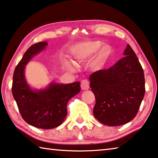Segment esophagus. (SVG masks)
<instances>
[{
    "instance_id": "esophagus-1",
    "label": "esophagus",
    "mask_w": 158,
    "mask_h": 158,
    "mask_svg": "<svg viewBox=\"0 0 158 158\" xmlns=\"http://www.w3.org/2000/svg\"><path fill=\"white\" fill-rule=\"evenodd\" d=\"M81 88L82 90H88L89 89V82L88 80H82L81 82Z\"/></svg>"
}]
</instances>
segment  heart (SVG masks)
Masks as SVG:
<instances>
[{
  "instance_id": "obj_1",
  "label": "heart",
  "mask_w": 158,
  "mask_h": 158,
  "mask_svg": "<svg viewBox=\"0 0 158 158\" xmlns=\"http://www.w3.org/2000/svg\"><path fill=\"white\" fill-rule=\"evenodd\" d=\"M97 52L98 53L92 62V67L96 71H100L106 66L113 56L114 50L110 45H103L101 41L85 42L76 48L74 57L77 61L84 62L91 58ZM72 65L74 67L73 64Z\"/></svg>"
}]
</instances>
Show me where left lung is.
Wrapping results in <instances>:
<instances>
[{
    "mask_svg": "<svg viewBox=\"0 0 158 158\" xmlns=\"http://www.w3.org/2000/svg\"><path fill=\"white\" fill-rule=\"evenodd\" d=\"M124 55L110 68L89 77L90 86L96 98L94 115L107 126H120L131 122L144 97L143 70L129 44Z\"/></svg>",
    "mask_w": 158,
    "mask_h": 158,
    "instance_id": "1",
    "label": "left lung"
}]
</instances>
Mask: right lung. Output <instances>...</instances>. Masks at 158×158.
Listing matches in <instances>:
<instances>
[{"label": "right lung", "mask_w": 158, "mask_h": 158, "mask_svg": "<svg viewBox=\"0 0 158 158\" xmlns=\"http://www.w3.org/2000/svg\"><path fill=\"white\" fill-rule=\"evenodd\" d=\"M46 41L33 44L25 52L13 74L12 92L22 118L36 128L50 129L65 119L67 102L81 91L80 82L60 84L51 82L46 88L30 86L25 77V68L34 56L44 51Z\"/></svg>", "instance_id": "add662e5"}]
</instances>
